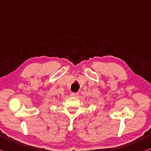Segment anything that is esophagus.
Instances as JSON below:
<instances>
[{
  "mask_svg": "<svg viewBox=\"0 0 151 151\" xmlns=\"http://www.w3.org/2000/svg\"><path fill=\"white\" fill-rule=\"evenodd\" d=\"M78 95V92H71L70 93L71 96H77Z\"/></svg>",
  "mask_w": 151,
  "mask_h": 151,
  "instance_id": "obj_1",
  "label": "esophagus"
}]
</instances>
